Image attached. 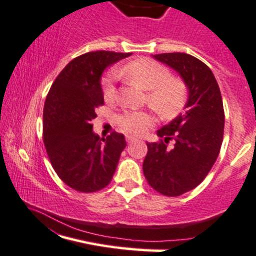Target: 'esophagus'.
Segmentation results:
<instances>
[{
    "label": "esophagus",
    "mask_w": 256,
    "mask_h": 256,
    "mask_svg": "<svg viewBox=\"0 0 256 256\" xmlns=\"http://www.w3.org/2000/svg\"><path fill=\"white\" fill-rule=\"evenodd\" d=\"M126 139H127V143L128 144H130V143H133V142L134 140H136V138H133V136H127V138H126Z\"/></svg>",
    "instance_id": "34e87169"
}]
</instances>
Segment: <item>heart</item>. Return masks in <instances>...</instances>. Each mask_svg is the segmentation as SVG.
I'll return each mask as SVG.
<instances>
[{
	"label": "heart",
	"mask_w": 256,
	"mask_h": 256,
	"mask_svg": "<svg viewBox=\"0 0 256 256\" xmlns=\"http://www.w3.org/2000/svg\"><path fill=\"white\" fill-rule=\"evenodd\" d=\"M132 82L148 90V101L155 110L166 118L181 112L187 102V88L182 80L170 76V71L160 62L150 59H139L128 62L120 69ZM114 74L110 72L104 81V97L106 101L114 98ZM154 122L148 110H126L117 117V123L123 132L133 136L144 133Z\"/></svg>",
	"instance_id": "obj_1"
}]
</instances>
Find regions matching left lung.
Segmentation results:
<instances>
[{"label": "left lung", "instance_id": "1", "mask_svg": "<svg viewBox=\"0 0 256 256\" xmlns=\"http://www.w3.org/2000/svg\"><path fill=\"white\" fill-rule=\"evenodd\" d=\"M178 72L188 88L185 113L158 130L160 142L146 143L143 171L148 184L175 197L198 186L214 165L224 132L222 94L204 62L185 52L154 55ZM170 140L174 146H168Z\"/></svg>", "mask_w": 256, "mask_h": 256}]
</instances>
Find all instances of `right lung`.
<instances>
[{
    "instance_id": "obj_1",
    "label": "right lung",
    "mask_w": 256,
    "mask_h": 256,
    "mask_svg": "<svg viewBox=\"0 0 256 256\" xmlns=\"http://www.w3.org/2000/svg\"><path fill=\"white\" fill-rule=\"evenodd\" d=\"M129 55L106 50L80 55L58 75L46 96L44 146L58 176L78 192H96L108 185L127 146L117 132L100 138L91 120L104 104L102 72Z\"/></svg>"
}]
</instances>
